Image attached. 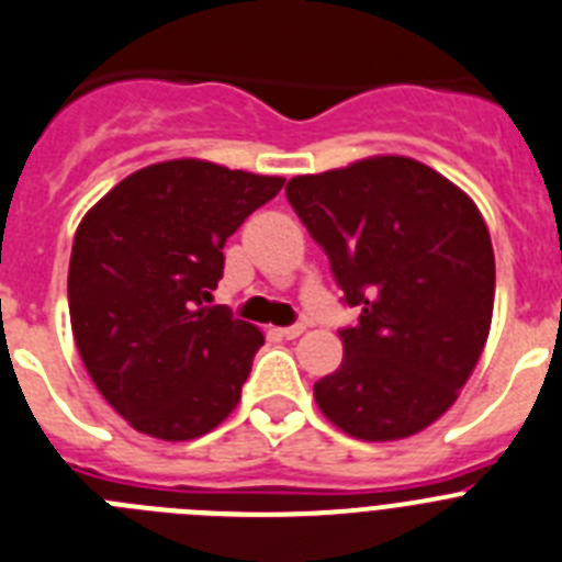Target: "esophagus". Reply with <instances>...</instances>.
Wrapping results in <instances>:
<instances>
[{
	"mask_svg": "<svg viewBox=\"0 0 562 562\" xmlns=\"http://www.w3.org/2000/svg\"><path fill=\"white\" fill-rule=\"evenodd\" d=\"M306 331L304 324H295V326H284V329H278V335L286 337V340H295V337H301Z\"/></svg>",
	"mask_w": 562,
	"mask_h": 562,
	"instance_id": "34e87169",
	"label": "esophagus"
}]
</instances>
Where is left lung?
Masks as SVG:
<instances>
[{
    "label": "left lung",
    "instance_id": "left-lung-1",
    "mask_svg": "<svg viewBox=\"0 0 562 562\" xmlns=\"http://www.w3.org/2000/svg\"><path fill=\"white\" fill-rule=\"evenodd\" d=\"M286 200L360 310L340 329V369L315 382L317 408L362 441L419 434L459 400L493 324L495 256L479 207L400 154L292 177Z\"/></svg>",
    "mask_w": 562,
    "mask_h": 562
}]
</instances>
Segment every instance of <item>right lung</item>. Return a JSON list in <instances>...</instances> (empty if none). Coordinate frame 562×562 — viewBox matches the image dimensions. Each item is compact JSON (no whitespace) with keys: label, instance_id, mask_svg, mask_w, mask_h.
I'll use <instances>...</instances> for the list:
<instances>
[{"label":"right lung","instance_id":"add662e5","mask_svg":"<svg viewBox=\"0 0 562 562\" xmlns=\"http://www.w3.org/2000/svg\"><path fill=\"white\" fill-rule=\"evenodd\" d=\"M281 186L166 160L128 173L81 220L67 278L72 335L103 400L134 430L188 441L238 405L265 335L205 301L225 241Z\"/></svg>","mask_w":562,"mask_h":562}]
</instances>
